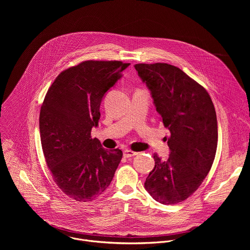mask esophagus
<instances>
[{
  "label": "esophagus",
  "instance_id": "obj_1",
  "mask_svg": "<svg viewBox=\"0 0 250 250\" xmlns=\"http://www.w3.org/2000/svg\"><path fill=\"white\" fill-rule=\"evenodd\" d=\"M138 155V152H134V151H131V150H125L124 153H123V156L125 158H131V157H134Z\"/></svg>",
  "mask_w": 250,
  "mask_h": 250
}]
</instances>
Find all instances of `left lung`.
<instances>
[{
  "label": "left lung",
  "instance_id": "1",
  "mask_svg": "<svg viewBox=\"0 0 250 250\" xmlns=\"http://www.w3.org/2000/svg\"><path fill=\"white\" fill-rule=\"evenodd\" d=\"M139 76L151 91L156 110L170 132L167 161L154 154L155 167L144 187L158 202L186 200L202 184L214 163L217 121L207 90L180 68L167 63H139Z\"/></svg>",
  "mask_w": 250,
  "mask_h": 250
}]
</instances>
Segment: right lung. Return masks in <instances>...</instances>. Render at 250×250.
I'll use <instances>...</instances> for the list:
<instances>
[{"mask_svg": "<svg viewBox=\"0 0 250 250\" xmlns=\"http://www.w3.org/2000/svg\"><path fill=\"white\" fill-rule=\"evenodd\" d=\"M130 63L86 61L62 72L47 91L39 115L43 154L55 183L72 199L101 195L114 176L122 151L91 138L104 95Z\"/></svg>", "mask_w": 250, "mask_h": 250, "instance_id": "1", "label": "right lung"}]
</instances>
